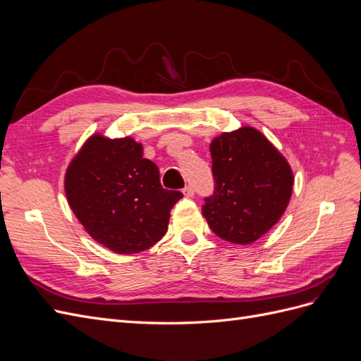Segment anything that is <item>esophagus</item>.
I'll list each match as a JSON object with an SVG mask.
<instances>
[{"instance_id": "1", "label": "esophagus", "mask_w": 361, "mask_h": 361, "mask_svg": "<svg viewBox=\"0 0 361 361\" xmlns=\"http://www.w3.org/2000/svg\"><path fill=\"white\" fill-rule=\"evenodd\" d=\"M182 192H183L185 197H192V195H194V188L191 187V185H187V187L183 188Z\"/></svg>"}]
</instances>
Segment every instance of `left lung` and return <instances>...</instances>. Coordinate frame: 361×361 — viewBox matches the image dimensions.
<instances>
[{
  "mask_svg": "<svg viewBox=\"0 0 361 361\" xmlns=\"http://www.w3.org/2000/svg\"><path fill=\"white\" fill-rule=\"evenodd\" d=\"M214 192L203 216L224 241L245 245L274 226L290 200L293 174L288 161L259 133L244 126L211 143Z\"/></svg>",
  "mask_w": 361,
  "mask_h": 361,
  "instance_id": "1",
  "label": "left lung"
}]
</instances>
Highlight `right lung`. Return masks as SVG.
Wrapping results in <instances>:
<instances>
[{
    "instance_id": "add662e5",
    "label": "right lung",
    "mask_w": 361,
    "mask_h": 361,
    "mask_svg": "<svg viewBox=\"0 0 361 361\" xmlns=\"http://www.w3.org/2000/svg\"><path fill=\"white\" fill-rule=\"evenodd\" d=\"M73 214L89 235L118 255L140 253L166 235L180 191L164 190L159 169L130 137L93 135L64 179Z\"/></svg>"
}]
</instances>
